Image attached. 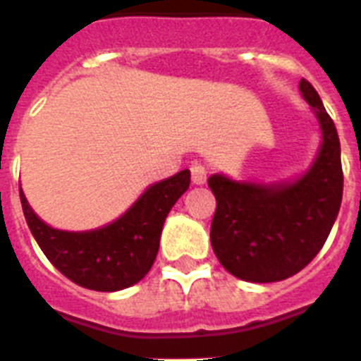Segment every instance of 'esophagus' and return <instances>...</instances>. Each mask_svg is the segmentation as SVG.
<instances>
[{
  "mask_svg": "<svg viewBox=\"0 0 361 361\" xmlns=\"http://www.w3.org/2000/svg\"><path fill=\"white\" fill-rule=\"evenodd\" d=\"M190 180L195 185H204L207 180V172L202 165H192L190 166Z\"/></svg>",
  "mask_w": 361,
  "mask_h": 361,
  "instance_id": "esophagus-1",
  "label": "esophagus"
}]
</instances>
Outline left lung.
<instances>
[{
	"label": "left lung",
	"mask_w": 361,
	"mask_h": 361,
	"mask_svg": "<svg viewBox=\"0 0 361 361\" xmlns=\"http://www.w3.org/2000/svg\"><path fill=\"white\" fill-rule=\"evenodd\" d=\"M298 89L321 131V145L307 171L269 183L226 174L207 180L216 198L211 247L221 265L245 282H280L302 271L323 248L341 206L338 130L317 90L306 79Z\"/></svg>",
	"instance_id": "8db88e82"
}]
</instances>
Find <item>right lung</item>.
<instances>
[{"label": "right lung", "instance_id": "add662e5", "mask_svg": "<svg viewBox=\"0 0 361 361\" xmlns=\"http://www.w3.org/2000/svg\"><path fill=\"white\" fill-rule=\"evenodd\" d=\"M190 183V172L152 183L116 221L87 231L57 230L40 219L20 189L23 215L40 250L66 278L92 291L113 293L148 274L159 250L163 224Z\"/></svg>", "mask_w": 361, "mask_h": 361}]
</instances>
